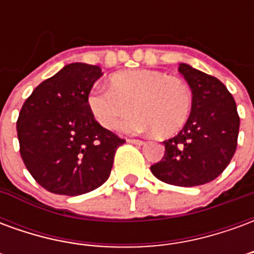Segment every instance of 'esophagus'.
<instances>
[{
  "label": "esophagus",
  "mask_w": 254,
  "mask_h": 254,
  "mask_svg": "<svg viewBox=\"0 0 254 254\" xmlns=\"http://www.w3.org/2000/svg\"><path fill=\"white\" fill-rule=\"evenodd\" d=\"M127 143L136 144V145H143L144 141L143 140H138V138H127Z\"/></svg>",
  "instance_id": "34e87169"
}]
</instances>
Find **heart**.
Instances as JSON below:
<instances>
[{
  "label": "heart",
  "mask_w": 254,
  "mask_h": 254,
  "mask_svg": "<svg viewBox=\"0 0 254 254\" xmlns=\"http://www.w3.org/2000/svg\"><path fill=\"white\" fill-rule=\"evenodd\" d=\"M87 103L95 121L106 129H117L134 109L137 114L122 124V130L171 136L187 124L193 94L182 78L138 69L113 74L110 85H95Z\"/></svg>",
  "instance_id": "b5f03b06"
}]
</instances>
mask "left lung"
<instances>
[{
  "label": "left lung",
  "mask_w": 254,
  "mask_h": 254,
  "mask_svg": "<svg viewBox=\"0 0 254 254\" xmlns=\"http://www.w3.org/2000/svg\"><path fill=\"white\" fill-rule=\"evenodd\" d=\"M193 94L190 116L181 132L163 141L165 156L151 166L158 180L176 187H197L215 180L237 149L240 117L220 80L181 63L178 66Z\"/></svg>",
  "instance_id": "obj_1"
}]
</instances>
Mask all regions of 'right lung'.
<instances>
[{
    "label": "right lung",
    "mask_w": 254,
    "mask_h": 254,
    "mask_svg": "<svg viewBox=\"0 0 254 254\" xmlns=\"http://www.w3.org/2000/svg\"><path fill=\"white\" fill-rule=\"evenodd\" d=\"M102 69L67 64L36 87L17 120L20 154L46 190L77 196L110 177L117 148L125 143L100 127L89 111L88 95Z\"/></svg>",
    "instance_id": "add662e5"
}]
</instances>
